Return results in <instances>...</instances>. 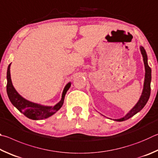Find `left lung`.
<instances>
[{
    "label": "left lung",
    "instance_id": "left-lung-1",
    "mask_svg": "<svg viewBox=\"0 0 158 158\" xmlns=\"http://www.w3.org/2000/svg\"><path fill=\"white\" fill-rule=\"evenodd\" d=\"M141 52L143 55V63H144L145 66V80H144V85H143V92L142 94V96L139 98V101L137 102V103L135 105V106L132 108L131 111H130L128 114H127L125 117L119 118V119H115L117 121H123L128 119L132 116L136 114L137 112H139L141 110H142L143 107L145 106V105L147 103L149 97H150L151 94V69L150 66L148 64V58H147V55H146V52L145 49L143 48V47L141 46L140 47Z\"/></svg>",
    "mask_w": 158,
    "mask_h": 158
}]
</instances>
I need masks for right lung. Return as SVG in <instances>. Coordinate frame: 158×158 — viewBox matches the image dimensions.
I'll return each mask as SVG.
<instances>
[{"instance_id": "right-lung-1", "label": "right lung", "mask_w": 158, "mask_h": 158, "mask_svg": "<svg viewBox=\"0 0 158 158\" xmlns=\"http://www.w3.org/2000/svg\"><path fill=\"white\" fill-rule=\"evenodd\" d=\"M10 65L11 64L8 66L7 72V93L11 103L19 110V112L23 113L26 117L30 118V119L41 120L51 117L61 108L64 103L66 93L71 86L70 82L66 85L63 91L62 99L57 105H55L53 107L40 106L39 104L32 103V102L26 100L19 95L15 90L12 85V81H11Z\"/></svg>"}]
</instances>
